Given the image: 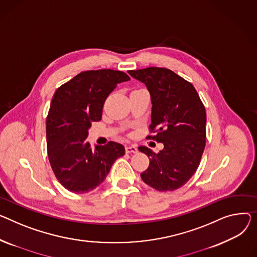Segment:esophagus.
Masks as SVG:
<instances>
[{
  "mask_svg": "<svg viewBox=\"0 0 257 257\" xmlns=\"http://www.w3.org/2000/svg\"><path fill=\"white\" fill-rule=\"evenodd\" d=\"M125 150H126V153H138L139 152V149H138V147L136 146H134V145H131V146H127L126 148H125Z\"/></svg>",
  "mask_w": 257,
  "mask_h": 257,
  "instance_id": "esophagus-1",
  "label": "esophagus"
}]
</instances>
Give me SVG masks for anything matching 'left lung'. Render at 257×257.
Here are the masks:
<instances>
[{
    "instance_id": "obj_1",
    "label": "left lung",
    "mask_w": 257,
    "mask_h": 257,
    "mask_svg": "<svg viewBox=\"0 0 257 257\" xmlns=\"http://www.w3.org/2000/svg\"><path fill=\"white\" fill-rule=\"evenodd\" d=\"M128 73L145 83L151 96L150 128L157 134L148 138L164 145L158 154L139 148L150 157L141 177L158 191H174L189 181L199 165L206 147V109L193 85L172 70L150 67Z\"/></svg>"
}]
</instances>
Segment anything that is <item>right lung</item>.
<instances>
[{
	"label": "right lung",
	"mask_w": 257,
	"mask_h": 257,
	"mask_svg": "<svg viewBox=\"0 0 257 257\" xmlns=\"http://www.w3.org/2000/svg\"><path fill=\"white\" fill-rule=\"evenodd\" d=\"M128 80L122 71L90 70L56 91L46 117L47 154L56 178L67 190H94L105 180L113 162L124 156L121 144L109 142L92 150L85 140L91 123L101 119L105 99L117 83Z\"/></svg>",
	"instance_id": "1"
}]
</instances>
